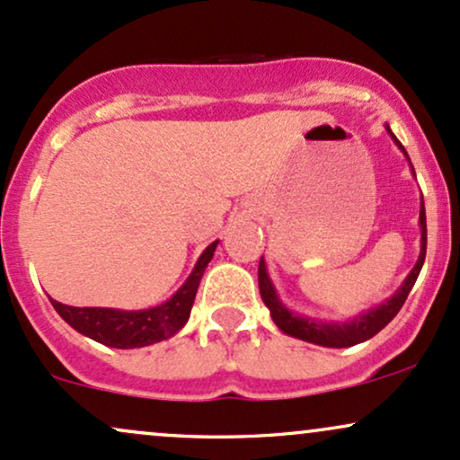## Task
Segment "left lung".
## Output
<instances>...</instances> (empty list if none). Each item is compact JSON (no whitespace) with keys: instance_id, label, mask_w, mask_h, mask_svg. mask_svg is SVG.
<instances>
[{"instance_id":"obj_1","label":"left lung","mask_w":460,"mask_h":460,"mask_svg":"<svg viewBox=\"0 0 460 460\" xmlns=\"http://www.w3.org/2000/svg\"><path fill=\"white\" fill-rule=\"evenodd\" d=\"M392 138L398 142L400 149L404 151V146L400 145V140L392 134ZM406 153V151H404ZM420 225H421V252L420 260H417L415 268L411 270L409 277L402 288L394 294L387 303L381 305V307L367 311V314L358 315L357 320H352L350 324H322V322H314V320H305L300 315L289 314L288 309L279 303L277 294H274V288L268 279L266 272V263H263V257L260 260V294L261 300L266 303V307L270 309V315L274 320V324L279 326L283 332L288 335L298 337L303 341H311V344L318 346H326V348H348L361 344V341L369 340V337L376 335L378 331L385 329L395 318L400 309H402L406 296L413 289V285L417 281V274H420L421 266H424V257H426V212H424V200H421V212H420Z\"/></svg>"}]
</instances>
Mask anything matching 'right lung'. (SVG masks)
Returning a JSON list of instances; mask_svg holds the SVG:
<instances>
[{"label":"right lung","mask_w":460,"mask_h":460,"mask_svg":"<svg viewBox=\"0 0 460 460\" xmlns=\"http://www.w3.org/2000/svg\"><path fill=\"white\" fill-rule=\"evenodd\" d=\"M216 244L218 242H212L205 248L188 281L179 288L175 296L166 300L160 307L145 311H119L102 307L82 309L68 307V305L58 303V300H51V305L66 324H71L73 329L99 341V344L112 348H142L157 344V341L175 335L186 324L194 296H197L200 277H203L205 268L214 257Z\"/></svg>","instance_id":"add662e5"}]
</instances>
